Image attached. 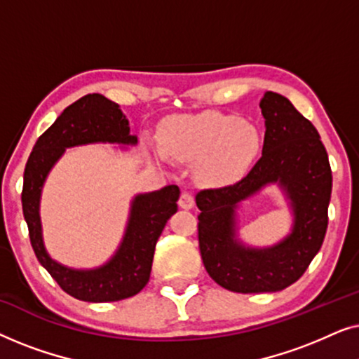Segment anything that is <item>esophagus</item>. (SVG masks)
I'll list each match as a JSON object with an SVG mask.
<instances>
[{"mask_svg":"<svg viewBox=\"0 0 359 359\" xmlns=\"http://www.w3.org/2000/svg\"><path fill=\"white\" fill-rule=\"evenodd\" d=\"M180 208L183 209H193L194 208V196L189 193V191H183L180 196V201H178Z\"/></svg>","mask_w":359,"mask_h":359,"instance_id":"1","label":"esophagus"}]
</instances>
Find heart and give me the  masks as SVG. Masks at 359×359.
Instances as JSON below:
<instances>
[{"instance_id": "obj_1", "label": "heart", "mask_w": 359, "mask_h": 359, "mask_svg": "<svg viewBox=\"0 0 359 359\" xmlns=\"http://www.w3.org/2000/svg\"><path fill=\"white\" fill-rule=\"evenodd\" d=\"M158 160L196 163V176L203 184L232 183L248 168L259 150V134L238 116L208 111L176 117L160 129Z\"/></svg>"}]
</instances>
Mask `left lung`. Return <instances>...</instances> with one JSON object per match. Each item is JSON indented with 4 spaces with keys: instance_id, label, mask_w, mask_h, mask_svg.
I'll return each instance as SVG.
<instances>
[{
    "instance_id": "8db88e82",
    "label": "left lung",
    "mask_w": 359,
    "mask_h": 359,
    "mask_svg": "<svg viewBox=\"0 0 359 359\" xmlns=\"http://www.w3.org/2000/svg\"><path fill=\"white\" fill-rule=\"evenodd\" d=\"M262 158L238 183L196 194L198 237L205 271L233 292H274L291 286L320 250L328 225L332 168L320 135L287 97L266 91ZM278 182L292 201L293 230L268 249L245 248L234 237V209L264 185Z\"/></svg>"
}]
</instances>
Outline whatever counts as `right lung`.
Instances as JSON below:
<instances>
[{
  "label": "right lung",
  "mask_w": 359,
  "mask_h": 359,
  "mask_svg": "<svg viewBox=\"0 0 359 359\" xmlns=\"http://www.w3.org/2000/svg\"><path fill=\"white\" fill-rule=\"evenodd\" d=\"M97 142L135 145L137 137L130 135L129 121L119 104L93 93L68 106L37 139L24 170L21 201L34 253L58 286L80 301L114 302L135 296L149 283L155 245L166 220L178 210L180 188L170 184L154 193L135 196L124 238L114 257L102 266L72 269L53 262L42 240L39 215L42 186L65 149Z\"/></svg>",
  "instance_id": "1"
}]
</instances>
